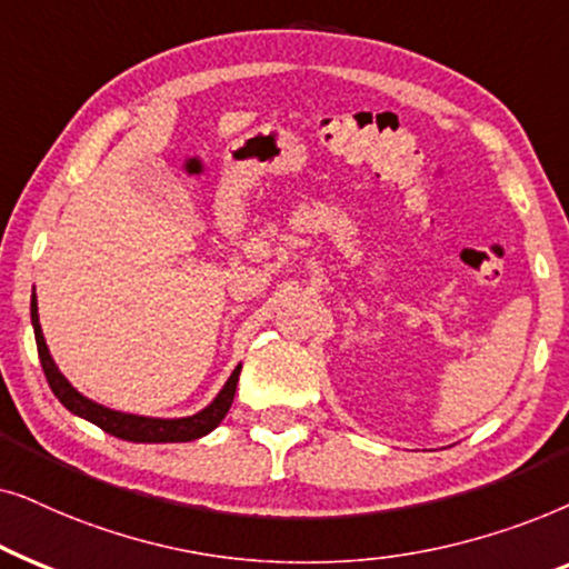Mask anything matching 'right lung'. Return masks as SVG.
I'll list each match as a JSON object with an SVG mask.
<instances>
[{"label": "right lung", "instance_id": "right-lung-1", "mask_svg": "<svg viewBox=\"0 0 569 569\" xmlns=\"http://www.w3.org/2000/svg\"><path fill=\"white\" fill-rule=\"evenodd\" d=\"M30 320H33V332H36V346H38V359H41L43 375H47L49 388L59 398L67 411L82 416V419L93 421L96 427H101L109 435L127 439V442H189V439H197L208 431H213L218 423L223 421V416L229 413L233 403V392H237L239 372L241 367L233 369L229 382L223 385V390L218 392V398L208 408H202L200 413L187 416V419H146V416H132V413H119L111 411V408H103L93 403V400L82 398L78 390L72 388L70 382L64 380L62 372L57 369L54 359H51L47 340H43L41 325H38V307L36 297L33 305H30Z\"/></svg>", "mask_w": 569, "mask_h": 569}]
</instances>
